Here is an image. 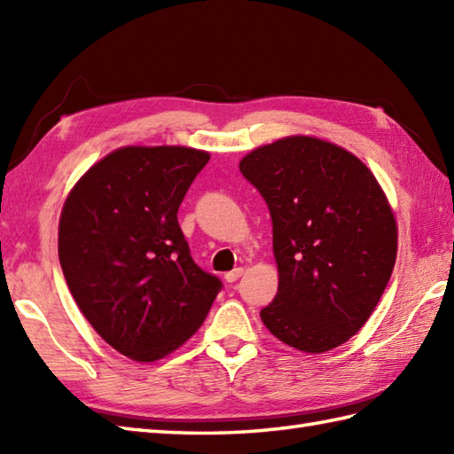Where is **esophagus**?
I'll return each instance as SVG.
<instances>
[{"label":"esophagus","instance_id":"obj_1","mask_svg":"<svg viewBox=\"0 0 454 454\" xmlns=\"http://www.w3.org/2000/svg\"><path fill=\"white\" fill-rule=\"evenodd\" d=\"M242 275H244V269L238 267V269H234V271L224 273V278H226V283H236Z\"/></svg>","mask_w":454,"mask_h":454}]
</instances>
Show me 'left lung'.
<instances>
[{"label":"left lung","instance_id":"8db88e82","mask_svg":"<svg viewBox=\"0 0 454 454\" xmlns=\"http://www.w3.org/2000/svg\"><path fill=\"white\" fill-rule=\"evenodd\" d=\"M239 171L273 222L278 291L262 316L277 340L324 353L361 330L387 288L398 228L371 169L332 142L288 137Z\"/></svg>","mask_w":454,"mask_h":454}]
</instances>
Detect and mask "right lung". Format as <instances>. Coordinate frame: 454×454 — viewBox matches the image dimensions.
Instances as JSON below:
<instances>
[{"instance_id": "add662e5", "label": "right lung", "mask_w": 454, "mask_h": 454, "mask_svg": "<svg viewBox=\"0 0 454 454\" xmlns=\"http://www.w3.org/2000/svg\"><path fill=\"white\" fill-rule=\"evenodd\" d=\"M207 152L127 146L67 195L58 257L67 288L105 341L134 361L169 355L195 333L222 288L192 262L177 210Z\"/></svg>"}]
</instances>
